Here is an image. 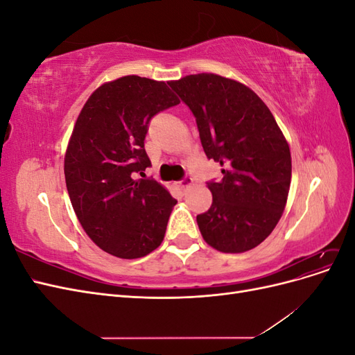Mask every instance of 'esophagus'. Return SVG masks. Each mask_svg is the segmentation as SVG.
I'll return each mask as SVG.
<instances>
[{
	"label": "esophagus",
	"mask_w": 355,
	"mask_h": 355,
	"mask_svg": "<svg viewBox=\"0 0 355 355\" xmlns=\"http://www.w3.org/2000/svg\"><path fill=\"white\" fill-rule=\"evenodd\" d=\"M191 184H192V178H189V176H185V178L182 179V180L176 182V187H178L179 189H187V188H188Z\"/></svg>",
	"instance_id": "esophagus-1"
}]
</instances>
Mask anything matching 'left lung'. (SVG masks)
<instances>
[{"label": "left lung", "instance_id": "left-lung-1", "mask_svg": "<svg viewBox=\"0 0 355 355\" xmlns=\"http://www.w3.org/2000/svg\"><path fill=\"white\" fill-rule=\"evenodd\" d=\"M168 85L194 114L209 159L222 179L209 182L213 202L197 216L202 239L223 253L259 245L280 220L292 179L286 137L262 99L216 73L187 75Z\"/></svg>", "mask_w": 355, "mask_h": 355}]
</instances>
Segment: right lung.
<instances>
[{
  "label": "right lung",
  "instance_id": "right-lung-1",
  "mask_svg": "<svg viewBox=\"0 0 355 355\" xmlns=\"http://www.w3.org/2000/svg\"><path fill=\"white\" fill-rule=\"evenodd\" d=\"M180 101L164 81L127 75L96 89L73 125L65 180L75 214L101 249L121 259L155 250L178 202L145 176L151 118Z\"/></svg>",
  "mask_w": 355,
  "mask_h": 355
}]
</instances>
